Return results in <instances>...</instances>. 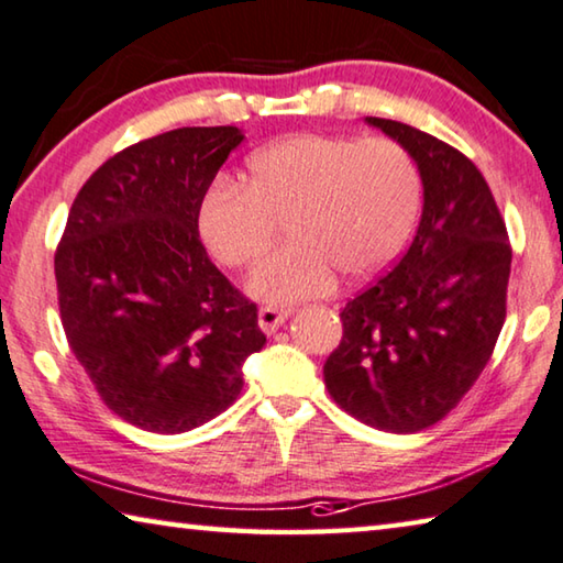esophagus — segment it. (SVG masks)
Returning <instances> with one entry per match:
<instances>
[{
    "mask_svg": "<svg viewBox=\"0 0 563 563\" xmlns=\"http://www.w3.org/2000/svg\"><path fill=\"white\" fill-rule=\"evenodd\" d=\"M290 310L285 308H261V313H257V325H261L263 333L273 335L275 330H278L285 320H288Z\"/></svg>",
    "mask_w": 563,
    "mask_h": 563,
    "instance_id": "1",
    "label": "esophagus"
}]
</instances>
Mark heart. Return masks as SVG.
Listing matches in <instances>:
<instances>
[{
    "label": "heart",
    "instance_id": "b5f03b06",
    "mask_svg": "<svg viewBox=\"0 0 563 563\" xmlns=\"http://www.w3.org/2000/svg\"><path fill=\"white\" fill-rule=\"evenodd\" d=\"M421 210V175L388 137L300 132L247 157V185L216 180L198 205L205 247L225 267H250L285 220L288 245L247 278L271 306L320 298L345 280H368L396 261Z\"/></svg>",
    "mask_w": 563,
    "mask_h": 563
}]
</instances>
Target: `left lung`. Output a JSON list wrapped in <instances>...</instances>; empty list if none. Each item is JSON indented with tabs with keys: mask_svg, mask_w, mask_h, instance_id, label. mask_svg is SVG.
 Wrapping results in <instances>:
<instances>
[{
	"mask_svg": "<svg viewBox=\"0 0 563 563\" xmlns=\"http://www.w3.org/2000/svg\"><path fill=\"white\" fill-rule=\"evenodd\" d=\"M421 175L416 238L388 275L347 300L328 394L365 426L416 433L468 394L506 320L511 245L484 175L466 155L396 120L365 118Z\"/></svg>",
	"mask_w": 563,
	"mask_h": 563,
	"instance_id": "left-lung-1",
	"label": "left lung"
}]
</instances>
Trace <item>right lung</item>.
<instances>
[{
    "mask_svg": "<svg viewBox=\"0 0 563 563\" xmlns=\"http://www.w3.org/2000/svg\"><path fill=\"white\" fill-rule=\"evenodd\" d=\"M238 128H180L122 150L82 185L55 255L59 313L104 406L185 433L243 390L257 308L205 253L198 205Z\"/></svg>",
    "mask_w": 563,
    "mask_h": 563,
    "instance_id": "1",
    "label": "right lung"
}]
</instances>
